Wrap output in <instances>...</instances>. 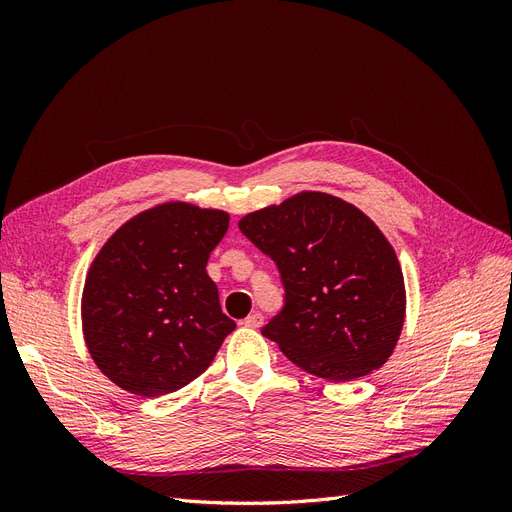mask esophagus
<instances>
[{
    "instance_id": "34e87169",
    "label": "esophagus",
    "mask_w": 512,
    "mask_h": 512,
    "mask_svg": "<svg viewBox=\"0 0 512 512\" xmlns=\"http://www.w3.org/2000/svg\"><path fill=\"white\" fill-rule=\"evenodd\" d=\"M243 324H245L247 329H260V324H262V314H260V312L250 314V316H247V318L243 320Z\"/></svg>"
}]
</instances>
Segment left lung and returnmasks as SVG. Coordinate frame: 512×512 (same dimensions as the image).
<instances>
[{"mask_svg":"<svg viewBox=\"0 0 512 512\" xmlns=\"http://www.w3.org/2000/svg\"><path fill=\"white\" fill-rule=\"evenodd\" d=\"M267 254L284 305L262 335L307 374L350 382L382 367L406 314V288L391 243L342 198L303 192L239 222Z\"/></svg>","mask_w":512,"mask_h":512,"instance_id":"1","label":"left lung"}]
</instances>
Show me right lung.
Masks as SVG:
<instances>
[{
  "instance_id": "add662e5",
  "label": "right lung",
  "mask_w": 512,
  "mask_h": 512,
  "mask_svg": "<svg viewBox=\"0 0 512 512\" xmlns=\"http://www.w3.org/2000/svg\"><path fill=\"white\" fill-rule=\"evenodd\" d=\"M228 213L188 203L153 207L104 243L87 273L83 331L91 359L141 397L179 391L235 331L207 260Z\"/></svg>"
}]
</instances>
